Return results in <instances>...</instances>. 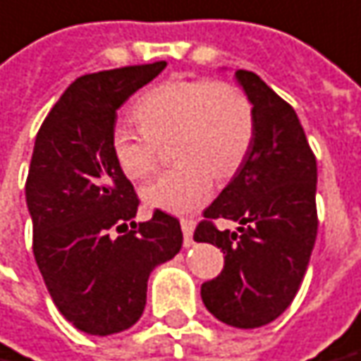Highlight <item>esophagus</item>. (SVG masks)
Returning <instances> with one entry per match:
<instances>
[{"label":"esophagus","instance_id":"esophagus-1","mask_svg":"<svg viewBox=\"0 0 361 361\" xmlns=\"http://www.w3.org/2000/svg\"><path fill=\"white\" fill-rule=\"evenodd\" d=\"M181 231H183V246L189 248L193 244V231H195V221L193 219H181Z\"/></svg>","mask_w":361,"mask_h":361}]
</instances>
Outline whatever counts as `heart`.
<instances>
[{
	"mask_svg": "<svg viewBox=\"0 0 361 361\" xmlns=\"http://www.w3.org/2000/svg\"><path fill=\"white\" fill-rule=\"evenodd\" d=\"M140 128L125 123L111 133V152L130 180L154 170L160 145L172 140L176 166L140 189L146 207L185 213L211 193V176L224 180L244 160L254 138V111L236 87L209 80L154 85L135 103Z\"/></svg>",
	"mask_w": 361,
	"mask_h": 361,
	"instance_id": "heart-1",
	"label": "heart"
}]
</instances>
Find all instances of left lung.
I'll return each mask as SVG.
<instances>
[{
	"label": "left lung",
	"mask_w": 361,
	"mask_h": 361,
	"mask_svg": "<svg viewBox=\"0 0 361 361\" xmlns=\"http://www.w3.org/2000/svg\"><path fill=\"white\" fill-rule=\"evenodd\" d=\"M254 111V138L234 178L203 211L193 240L224 254L201 286L207 311L234 329H258L291 305L317 238V160L295 109L254 72L236 70ZM213 218L239 223L219 231Z\"/></svg>",
	"instance_id": "8db88e82"
}]
</instances>
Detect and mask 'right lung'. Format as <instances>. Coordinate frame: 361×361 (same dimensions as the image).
I'll return each mask as SVG.
<instances>
[{"instance_id": "1", "label": "right lung", "mask_w": 361, "mask_h": 361, "mask_svg": "<svg viewBox=\"0 0 361 361\" xmlns=\"http://www.w3.org/2000/svg\"><path fill=\"white\" fill-rule=\"evenodd\" d=\"M166 62L78 78L40 127L25 185L32 252L52 301L93 336L130 329L148 277L181 250L180 221L164 211L135 223L138 199L111 152L117 109Z\"/></svg>"}]
</instances>
